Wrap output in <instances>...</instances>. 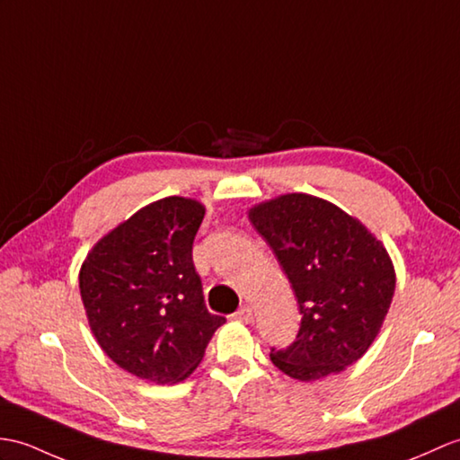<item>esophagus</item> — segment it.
Listing matches in <instances>:
<instances>
[{
  "label": "esophagus",
  "instance_id": "1",
  "mask_svg": "<svg viewBox=\"0 0 460 460\" xmlns=\"http://www.w3.org/2000/svg\"><path fill=\"white\" fill-rule=\"evenodd\" d=\"M233 317H234V319H239V322H243V323H251L254 315H252V309H251L249 305H244V307H241L239 312L234 314Z\"/></svg>",
  "mask_w": 460,
  "mask_h": 460
}]
</instances>
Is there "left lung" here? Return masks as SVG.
<instances>
[{
	"label": "left lung",
	"mask_w": 460,
	"mask_h": 460,
	"mask_svg": "<svg viewBox=\"0 0 460 460\" xmlns=\"http://www.w3.org/2000/svg\"><path fill=\"white\" fill-rule=\"evenodd\" d=\"M300 305L294 343L270 352L274 367L300 382L339 375L380 333L396 290V270L382 241L331 201L282 194L249 209Z\"/></svg>",
	"instance_id": "1"
}]
</instances>
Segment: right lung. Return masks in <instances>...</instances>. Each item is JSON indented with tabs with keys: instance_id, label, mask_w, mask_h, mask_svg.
Masks as SVG:
<instances>
[{
	"instance_id": "add662e5",
	"label": "right lung",
	"mask_w": 460,
	"mask_h": 460,
	"mask_svg": "<svg viewBox=\"0 0 460 460\" xmlns=\"http://www.w3.org/2000/svg\"><path fill=\"white\" fill-rule=\"evenodd\" d=\"M201 201L170 196L138 209L93 244L78 274L80 296L102 350L155 384L186 380L226 317L204 304L191 244Z\"/></svg>"
}]
</instances>
